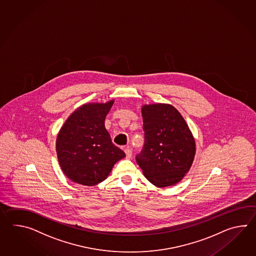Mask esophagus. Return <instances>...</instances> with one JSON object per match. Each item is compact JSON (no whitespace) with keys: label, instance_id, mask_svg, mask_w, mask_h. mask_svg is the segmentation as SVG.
<instances>
[{"label":"esophagus","instance_id":"esophagus-1","mask_svg":"<svg viewBox=\"0 0 256 256\" xmlns=\"http://www.w3.org/2000/svg\"><path fill=\"white\" fill-rule=\"evenodd\" d=\"M124 152H126V158H132V150H130V147H126V149H124Z\"/></svg>","mask_w":256,"mask_h":256}]
</instances>
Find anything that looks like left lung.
Listing matches in <instances>:
<instances>
[{
  "mask_svg": "<svg viewBox=\"0 0 256 256\" xmlns=\"http://www.w3.org/2000/svg\"><path fill=\"white\" fill-rule=\"evenodd\" d=\"M144 144L136 162L152 185H174L188 172L195 156V141L178 110L169 104L142 108Z\"/></svg>",
  "mask_w": 256,
  "mask_h": 256,
  "instance_id": "left-lung-1",
  "label": "left lung"
}]
</instances>
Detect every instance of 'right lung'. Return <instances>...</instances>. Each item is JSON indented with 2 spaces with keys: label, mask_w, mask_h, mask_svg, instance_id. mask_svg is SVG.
<instances>
[{
  "label": "right lung",
  "mask_w": 256,
  "mask_h": 256,
  "mask_svg": "<svg viewBox=\"0 0 256 256\" xmlns=\"http://www.w3.org/2000/svg\"><path fill=\"white\" fill-rule=\"evenodd\" d=\"M114 104H85L66 120L56 138L61 169L70 180L85 186L104 181L114 164L126 156L105 129L104 120Z\"/></svg>",
  "instance_id": "obj_1"
}]
</instances>
